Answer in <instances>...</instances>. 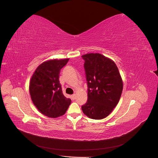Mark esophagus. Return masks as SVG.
Masks as SVG:
<instances>
[{
	"label": "esophagus",
	"instance_id": "34e87169",
	"mask_svg": "<svg viewBox=\"0 0 158 158\" xmlns=\"http://www.w3.org/2000/svg\"><path fill=\"white\" fill-rule=\"evenodd\" d=\"M71 97V99H72V100H75V94L72 95Z\"/></svg>",
	"mask_w": 158,
	"mask_h": 158
}]
</instances>
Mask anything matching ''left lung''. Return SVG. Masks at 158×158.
<instances>
[{"instance_id": "left-lung-1", "label": "left lung", "mask_w": 158, "mask_h": 158, "mask_svg": "<svg viewBox=\"0 0 158 158\" xmlns=\"http://www.w3.org/2000/svg\"><path fill=\"white\" fill-rule=\"evenodd\" d=\"M87 83V101L81 106L85 115L102 119L118 105L123 82L118 67L110 59L99 53L82 55Z\"/></svg>"}]
</instances>
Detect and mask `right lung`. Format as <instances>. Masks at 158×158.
<instances>
[{"label":"right lung","instance_id":"1","mask_svg":"<svg viewBox=\"0 0 158 158\" xmlns=\"http://www.w3.org/2000/svg\"><path fill=\"white\" fill-rule=\"evenodd\" d=\"M69 60L53 59L43 63L31 79L29 92L33 103L41 114L49 118L64 115L71 102L63 94L59 82L60 69Z\"/></svg>","mask_w":158,"mask_h":158}]
</instances>
